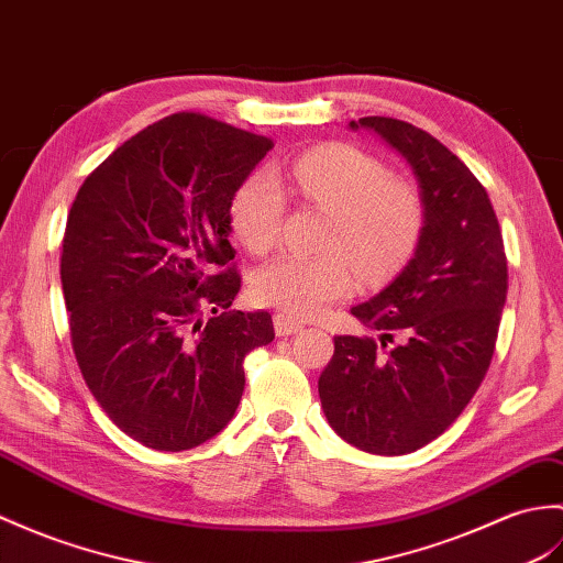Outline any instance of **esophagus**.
I'll return each mask as SVG.
<instances>
[{
    "instance_id": "1",
    "label": "esophagus",
    "mask_w": 563,
    "mask_h": 563,
    "mask_svg": "<svg viewBox=\"0 0 563 563\" xmlns=\"http://www.w3.org/2000/svg\"><path fill=\"white\" fill-rule=\"evenodd\" d=\"M273 325H276L278 335H292L305 329L302 323L295 321L292 317H287V313H276V317H273Z\"/></svg>"
}]
</instances>
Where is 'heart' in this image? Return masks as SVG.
Instances as JSON below:
<instances>
[{
    "instance_id": "heart-1",
    "label": "heart",
    "mask_w": 563,
    "mask_h": 563,
    "mask_svg": "<svg viewBox=\"0 0 563 563\" xmlns=\"http://www.w3.org/2000/svg\"><path fill=\"white\" fill-rule=\"evenodd\" d=\"M292 181L302 199L331 213L323 256L283 254L261 266L252 292L261 305L290 317H317L352 292L355 276L382 280L415 252L422 234L417 191L388 175L386 165L347 143H325L292 163ZM285 216V191L268 169H256L234 191L230 228L252 254L276 246Z\"/></svg>"
}]
</instances>
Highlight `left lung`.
<instances>
[{
  "instance_id": "left-lung-1",
  "label": "left lung",
  "mask_w": 563,
  "mask_h": 563,
  "mask_svg": "<svg viewBox=\"0 0 563 563\" xmlns=\"http://www.w3.org/2000/svg\"><path fill=\"white\" fill-rule=\"evenodd\" d=\"M420 185L424 225L398 278L352 307L372 335H335L319 398L335 434L402 455L443 434L485 378L508 290L499 220L485 187L441 141L394 117H362Z\"/></svg>"
}]
</instances>
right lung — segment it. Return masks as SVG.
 <instances>
[{"mask_svg":"<svg viewBox=\"0 0 563 563\" xmlns=\"http://www.w3.org/2000/svg\"><path fill=\"white\" fill-rule=\"evenodd\" d=\"M273 141L199 112L143 129L78 189L62 242L71 347L124 434L187 451L225 429L244 357L276 331L234 311L230 203Z\"/></svg>","mask_w":563,"mask_h":563,"instance_id":"add662e5","label":"right lung"}]
</instances>
